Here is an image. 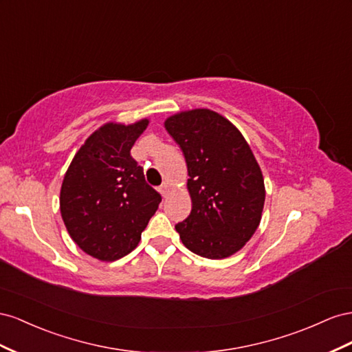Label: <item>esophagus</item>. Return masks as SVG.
Masks as SVG:
<instances>
[{
  "instance_id": "34e87169",
  "label": "esophagus",
  "mask_w": 352,
  "mask_h": 352,
  "mask_svg": "<svg viewBox=\"0 0 352 352\" xmlns=\"http://www.w3.org/2000/svg\"><path fill=\"white\" fill-rule=\"evenodd\" d=\"M159 192H160V195H162L164 197H168V195H169V186L165 183V184H162L159 187Z\"/></svg>"
}]
</instances>
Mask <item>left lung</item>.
<instances>
[{"mask_svg":"<svg viewBox=\"0 0 352 352\" xmlns=\"http://www.w3.org/2000/svg\"><path fill=\"white\" fill-rule=\"evenodd\" d=\"M168 134L183 150L192 212L175 226L183 245L209 259L234 255L261 223L263 170L242 133L210 109L166 118Z\"/></svg>","mask_w":352,"mask_h":352,"instance_id":"8db88e82","label":"left lung"}]
</instances>
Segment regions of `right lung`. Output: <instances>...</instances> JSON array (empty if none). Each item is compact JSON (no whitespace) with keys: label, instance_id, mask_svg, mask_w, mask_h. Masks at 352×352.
Returning <instances> with one entry per match:
<instances>
[{"label":"right lung","instance_id":"1","mask_svg":"<svg viewBox=\"0 0 352 352\" xmlns=\"http://www.w3.org/2000/svg\"><path fill=\"white\" fill-rule=\"evenodd\" d=\"M148 122H107L96 129L75 153L60 188L69 236L85 254L106 263L137 248L162 200L131 156Z\"/></svg>","mask_w":352,"mask_h":352}]
</instances>
